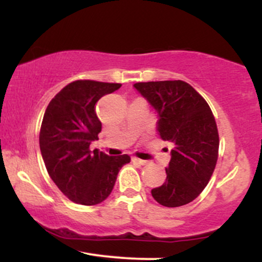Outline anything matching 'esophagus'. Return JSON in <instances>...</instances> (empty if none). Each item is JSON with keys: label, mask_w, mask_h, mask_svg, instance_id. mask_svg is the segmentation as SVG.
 Segmentation results:
<instances>
[{"label": "esophagus", "mask_w": 262, "mask_h": 262, "mask_svg": "<svg viewBox=\"0 0 262 262\" xmlns=\"http://www.w3.org/2000/svg\"><path fill=\"white\" fill-rule=\"evenodd\" d=\"M133 161L137 162V164H139V165H146V164H148V161H146V160H141V159H138V158H133Z\"/></svg>", "instance_id": "obj_1"}]
</instances>
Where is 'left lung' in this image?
<instances>
[{"mask_svg": "<svg viewBox=\"0 0 262 262\" xmlns=\"http://www.w3.org/2000/svg\"><path fill=\"white\" fill-rule=\"evenodd\" d=\"M158 112L161 139L173 145L166 181L151 189L165 207L185 206L200 196L218 160L219 135L206 100L187 82L150 81L134 83Z\"/></svg>", "mask_w": 262, "mask_h": 262, "instance_id": "left-lung-1", "label": "left lung"}]
</instances>
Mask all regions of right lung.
Masks as SVG:
<instances>
[{"label":"right lung","instance_id":"obj_1","mask_svg":"<svg viewBox=\"0 0 262 262\" xmlns=\"http://www.w3.org/2000/svg\"><path fill=\"white\" fill-rule=\"evenodd\" d=\"M121 83L77 80L69 83L45 110L39 134V146L48 173L60 191L75 203L95 206L112 192L127 154L108 156L90 150L98 139L102 123L96 103Z\"/></svg>","mask_w":262,"mask_h":262}]
</instances>
